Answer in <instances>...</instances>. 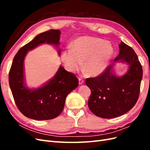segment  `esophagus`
Instances as JSON below:
<instances>
[{
  "instance_id": "obj_1",
  "label": "esophagus",
  "mask_w": 150,
  "mask_h": 150,
  "mask_svg": "<svg viewBox=\"0 0 150 150\" xmlns=\"http://www.w3.org/2000/svg\"><path fill=\"white\" fill-rule=\"evenodd\" d=\"M78 81H79V84H83L84 82V79H83L81 78H78Z\"/></svg>"
}]
</instances>
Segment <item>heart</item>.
Here are the masks:
<instances>
[{"label":"heart","instance_id":"heart-1","mask_svg":"<svg viewBox=\"0 0 150 150\" xmlns=\"http://www.w3.org/2000/svg\"><path fill=\"white\" fill-rule=\"evenodd\" d=\"M61 54V59L66 69L71 72L79 71L83 67L91 76H97L106 70L114 54V47L103 39L83 36L74 40Z\"/></svg>","mask_w":150,"mask_h":150}]
</instances>
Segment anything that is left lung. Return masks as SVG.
<instances>
[{"instance_id": "1", "label": "left lung", "mask_w": 150, "mask_h": 150, "mask_svg": "<svg viewBox=\"0 0 150 150\" xmlns=\"http://www.w3.org/2000/svg\"><path fill=\"white\" fill-rule=\"evenodd\" d=\"M120 54L115 62L96 78H88L86 84L91 94L88 100L89 110L102 118H113L129 111L139 97L143 77L142 67L134 50L121 41ZM117 62L129 66L126 73L117 76L113 69Z\"/></svg>"}]
</instances>
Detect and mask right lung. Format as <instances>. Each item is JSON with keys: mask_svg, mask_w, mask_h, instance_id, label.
Listing matches in <instances>:
<instances>
[{"mask_svg": "<svg viewBox=\"0 0 150 150\" xmlns=\"http://www.w3.org/2000/svg\"><path fill=\"white\" fill-rule=\"evenodd\" d=\"M60 35L61 31L54 29L39 34L21 48L13 59L8 74L9 86L18 109L29 118H55L64 109L67 95L78 86L76 76L61 65L56 74L40 87L29 88L26 85L24 63L27 54L40 45L47 44L56 47L60 56Z\"/></svg>", "mask_w": 150, "mask_h": 150, "instance_id": "add662e5", "label": "right lung"}]
</instances>
